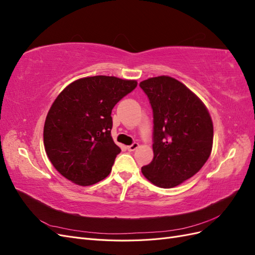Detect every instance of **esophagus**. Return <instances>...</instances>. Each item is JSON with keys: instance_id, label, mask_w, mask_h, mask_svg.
<instances>
[{"instance_id": "esophagus-1", "label": "esophagus", "mask_w": 255, "mask_h": 255, "mask_svg": "<svg viewBox=\"0 0 255 255\" xmlns=\"http://www.w3.org/2000/svg\"><path fill=\"white\" fill-rule=\"evenodd\" d=\"M138 146H139V143L138 142H134V143H132L130 145H128V151H135Z\"/></svg>"}]
</instances>
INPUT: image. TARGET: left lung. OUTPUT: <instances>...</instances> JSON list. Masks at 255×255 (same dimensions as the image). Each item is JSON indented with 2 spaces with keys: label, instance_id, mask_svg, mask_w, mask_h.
Segmentation results:
<instances>
[{
  "label": "left lung",
  "instance_id": "8db88e82",
  "mask_svg": "<svg viewBox=\"0 0 255 255\" xmlns=\"http://www.w3.org/2000/svg\"><path fill=\"white\" fill-rule=\"evenodd\" d=\"M153 110V160L141 168L144 177L161 188H172L203 167L213 148L214 128L206 106L171 76L139 84Z\"/></svg>",
  "mask_w": 255,
  "mask_h": 255
}]
</instances>
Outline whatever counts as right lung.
<instances>
[{
  "label": "right lung",
  "mask_w": 255,
  "mask_h": 255,
  "mask_svg": "<svg viewBox=\"0 0 255 255\" xmlns=\"http://www.w3.org/2000/svg\"><path fill=\"white\" fill-rule=\"evenodd\" d=\"M137 86L135 80L96 75L60 92L47 115L43 144L52 165L80 186L109 175L121 149L113 140L112 111Z\"/></svg>",
  "instance_id": "1"
}]
</instances>
